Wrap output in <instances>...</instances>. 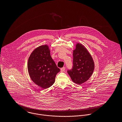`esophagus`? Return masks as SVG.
<instances>
[{"label":"esophagus","mask_w":122,"mask_h":122,"mask_svg":"<svg viewBox=\"0 0 122 122\" xmlns=\"http://www.w3.org/2000/svg\"><path fill=\"white\" fill-rule=\"evenodd\" d=\"M65 67H63V68H61V72H63V71H65Z\"/></svg>","instance_id":"esophagus-1"}]
</instances>
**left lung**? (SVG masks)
Here are the masks:
<instances>
[{
	"label": "left lung",
	"instance_id": "left-lung-1",
	"mask_svg": "<svg viewBox=\"0 0 122 122\" xmlns=\"http://www.w3.org/2000/svg\"><path fill=\"white\" fill-rule=\"evenodd\" d=\"M73 67L67 72L74 83L80 85L88 80L92 74L94 63L87 49L79 43L73 51Z\"/></svg>",
	"mask_w": 122,
	"mask_h": 122
}]
</instances>
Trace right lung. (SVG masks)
<instances>
[{"instance_id": "obj_1", "label": "right lung", "mask_w": 122, "mask_h": 122, "mask_svg": "<svg viewBox=\"0 0 122 122\" xmlns=\"http://www.w3.org/2000/svg\"><path fill=\"white\" fill-rule=\"evenodd\" d=\"M28 69L31 80L43 89L52 86L57 74L60 71L47 45L36 48L31 53L28 62Z\"/></svg>"}]
</instances>
